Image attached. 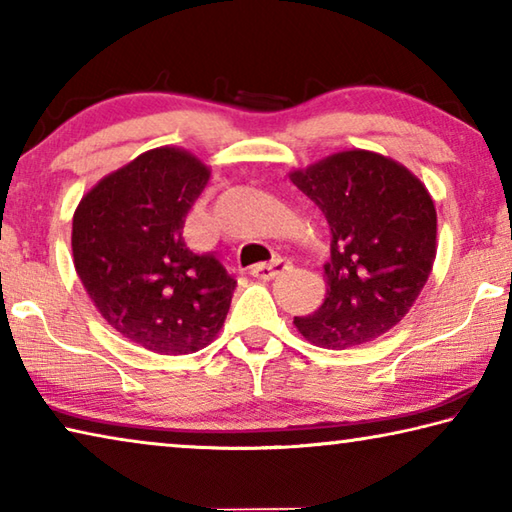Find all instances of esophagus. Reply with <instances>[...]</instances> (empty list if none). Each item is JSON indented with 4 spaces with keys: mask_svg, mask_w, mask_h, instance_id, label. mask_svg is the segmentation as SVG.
I'll list each match as a JSON object with an SVG mask.
<instances>
[{
    "mask_svg": "<svg viewBox=\"0 0 512 512\" xmlns=\"http://www.w3.org/2000/svg\"><path fill=\"white\" fill-rule=\"evenodd\" d=\"M291 268H293V264L289 262V259L277 257V259H273V262L253 266V271H250V275L259 277V280H273V277L287 273V271H291Z\"/></svg>",
    "mask_w": 512,
    "mask_h": 512,
    "instance_id": "1",
    "label": "esophagus"
}]
</instances>
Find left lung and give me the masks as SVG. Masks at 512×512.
<instances>
[{"instance_id": "left-lung-1", "label": "left lung", "mask_w": 512, "mask_h": 512, "mask_svg": "<svg viewBox=\"0 0 512 512\" xmlns=\"http://www.w3.org/2000/svg\"><path fill=\"white\" fill-rule=\"evenodd\" d=\"M291 183L332 230L325 302L293 323L320 348L375 341L409 314L436 259L427 187L400 162L361 149L293 171Z\"/></svg>"}]
</instances>
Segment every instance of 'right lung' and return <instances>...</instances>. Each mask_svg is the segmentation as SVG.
Here are the masks:
<instances>
[{
	"mask_svg": "<svg viewBox=\"0 0 512 512\" xmlns=\"http://www.w3.org/2000/svg\"><path fill=\"white\" fill-rule=\"evenodd\" d=\"M210 169L173 146L137 155L81 198L74 266L99 314L158 354H192L219 334L237 280L183 239Z\"/></svg>",
	"mask_w": 512,
	"mask_h": 512,
	"instance_id": "right-lung-1",
	"label": "right lung"
}]
</instances>
